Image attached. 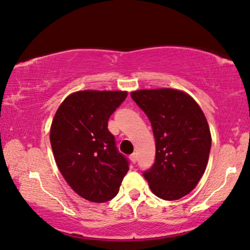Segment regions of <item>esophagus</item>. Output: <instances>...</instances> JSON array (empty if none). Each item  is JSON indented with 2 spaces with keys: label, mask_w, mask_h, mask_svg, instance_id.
Here are the masks:
<instances>
[{
  "label": "esophagus",
  "mask_w": 250,
  "mask_h": 250,
  "mask_svg": "<svg viewBox=\"0 0 250 250\" xmlns=\"http://www.w3.org/2000/svg\"><path fill=\"white\" fill-rule=\"evenodd\" d=\"M130 160H131V162H132V163H135V162H137V160H138L137 153H133V154H131V155H130Z\"/></svg>",
  "instance_id": "1"
}]
</instances>
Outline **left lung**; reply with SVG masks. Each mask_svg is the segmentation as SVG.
Returning <instances> with one entry per match:
<instances>
[{
  "instance_id": "obj_1",
  "label": "left lung",
  "mask_w": 250,
  "mask_h": 250,
  "mask_svg": "<svg viewBox=\"0 0 250 250\" xmlns=\"http://www.w3.org/2000/svg\"><path fill=\"white\" fill-rule=\"evenodd\" d=\"M131 98L151 122L155 160L143 172L151 191L175 201L193 191L205 172L211 146L210 131L202 109L181 90H137Z\"/></svg>"
}]
</instances>
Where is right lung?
Listing matches in <instances>:
<instances>
[{
    "instance_id": "1",
    "label": "right lung",
    "mask_w": 250,
    "mask_h": 250,
    "mask_svg": "<svg viewBox=\"0 0 250 250\" xmlns=\"http://www.w3.org/2000/svg\"><path fill=\"white\" fill-rule=\"evenodd\" d=\"M126 96V91H77L55 113L49 134L55 161L70 188L87 201L112 200L129 171L128 159L108 130L110 116Z\"/></svg>"
}]
</instances>
